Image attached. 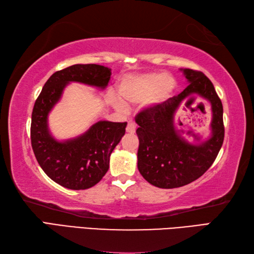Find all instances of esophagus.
<instances>
[{
  "label": "esophagus",
  "mask_w": 254,
  "mask_h": 254,
  "mask_svg": "<svg viewBox=\"0 0 254 254\" xmlns=\"http://www.w3.org/2000/svg\"><path fill=\"white\" fill-rule=\"evenodd\" d=\"M135 128H136L135 123L132 122V121L127 122V133H134V132H135Z\"/></svg>",
  "instance_id": "obj_1"
}]
</instances>
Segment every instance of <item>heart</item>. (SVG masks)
I'll list each match as a JSON object with an SVG mask.
<instances>
[{"instance_id":"heart-1","label":"heart","mask_w":254,"mask_h":254,"mask_svg":"<svg viewBox=\"0 0 254 254\" xmlns=\"http://www.w3.org/2000/svg\"><path fill=\"white\" fill-rule=\"evenodd\" d=\"M176 87L175 79L163 73H146L124 77L119 94L126 102L139 104L149 98L150 104H159L168 98ZM118 108L122 104L115 102Z\"/></svg>"}]
</instances>
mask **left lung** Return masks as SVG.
Returning a JSON list of instances; mask_svg holds the SVG:
<instances>
[{"instance_id": "8db88e82", "label": "left lung", "mask_w": 254, "mask_h": 254, "mask_svg": "<svg viewBox=\"0 0 254 254\" xmlns=\"http://www.w3.org/2000/svg\"><path fill=\"white\" fill-rule=\"evenodd\" d=\"M189 85L181 93L154 104L135 116L138 124L137 168L150 185L163 189L187 186L203 176L213 165L225 136L223 104L213 83L204 73L183 69ZM199 94L212 104V136L197 145L186 142L173 127V115L182 100Z\"/></svg>"}]
</instances>
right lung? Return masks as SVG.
Segmentation results:
<instances>
[{"instance_id":"1","label":"right lung","mask_w":254,"mask_h":254,"mask_svg":"<svg viewBox=\"0 0 254 254\" xmlns=\"http://www.w3.org/2000/svg\"><path fill=\"white\" fill-rule=\"evenodd\" d=\"M111 69L98 64H75L53 73L35 102L30 139L38 164L59 185L85 190L97 185L109 169L112 150L126 133L127 122L99 121L74 139L57 142L48 130V113L60 99L69 82L105 88Z\"/></svg>"}]
</instances>
